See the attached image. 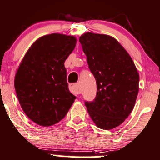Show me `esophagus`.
<instances>
[{
	"label": "esophagus",
	"instance_id": "obj_1",
	"mask_svg": "<svg viewBox=\"0 0 160 160\" xmlns=\"http://www.w3.org/2000/svg\"><path fill=\"white\" fill-rule=\"evenodd\" d=\"M69 89H70V90H71V92H72V93H73V94H80V87H79V84L78 83L70 84Z\"/></svg>",
	"mask_w": 160,
	"mask_h": 160
}]
</instances>
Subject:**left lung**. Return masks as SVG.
<instances>
[{"mask_svg": "<svg viewBox=\"0 0 160 160\" xmlns=\"http://www.w3.org/2000/svg\"><path fill=\"white\" fill-rule=\"evenodd\" d=\"M79 41L97 85L94 101L85 102L87 111L98 128H115L134 108L139 73L131 56L115 38L86 32Z\"/></svg>", "mask_w": 160, "mask_h": 160, "instance_id": "8db88e82", "label": "left lung"}]
</instances>
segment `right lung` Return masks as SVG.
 I'll return each instance as SVG.
<instances>
[{"instance_id": "add662e5", "label": "right lung", "mask_w": 160, "mask_h": 160, "mask_svg": "<svg viewBox=\"0 0 160 160\" xmlns=\"http://www.w3.org/2000/svg\"><path fill=\"white\" fill-rule=\"evenodd\" d=\"M76 43L73 36H42L31 45L17 69L14 87L21 108L38 125L58 123L76 99L68 89L64 67Z\"/></svg>"}]
</instances>
